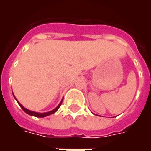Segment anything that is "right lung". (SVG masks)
Wrapping results in <instances>:
<instances>
[{
  "label": "right lung",
  "mask_w": 151,
  "mask_h": 151,
  "mask_svg": "<svg viewBox=\"0 0 151 151\" xmlns=\"http://www.w3.org/2000/svg\"><path fill=\"white\" fill-rule=\"evenodd\" d=\"M13 95H14V94H13ZM14 97L15 98L14 95ZM15 99L17 100V99H16V98H15ZM62 101H63V99L61 100V101H60V103L59 104H58V106H57L56 108H54L52 111H47V112H43V113H40V112H36V111H31V110H28L27 108H24V107H23V106H22V105L21 104H20V103H19L18 100H17V102H18V104H19V106L21 107L22 109V110H23V111H24L26 113H27L28 115H30V116H32L40 117V118H43V117L47 116H49V115H52V114L55 113V112H56V111H57L58 109H59L60 107V105H61V103H62Z\"/></svg>",
  "instance_id": "obj_1"
}]
</instances>
